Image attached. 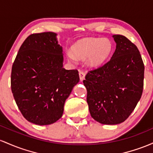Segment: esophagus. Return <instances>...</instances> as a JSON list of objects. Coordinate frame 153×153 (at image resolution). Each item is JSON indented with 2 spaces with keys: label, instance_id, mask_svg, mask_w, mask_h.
<instances>
[{
  "label": "esophagus",
  "instance_id": "34e87169",
  "mask_svg": "<svg viewBox=\"0 0 153 153\" xmlns=\"http://www.w3.org/2000/svg\"><path fill=\"white\" fill-rule=\"evenodd\" d=\"M79 79H80V81L82 82L84 80V79H85V73L83 71H79Z\"/></svg>",
  "mask_w": 153,
  "mask_h": 153
}]
</instances>
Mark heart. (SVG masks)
Masks as SVG:
<instances>
[{
    "label": "heart",
    "instance_id": "1",
    "mask_svg": "<svg viewBox=\"0 0 153 153\" xmlns=\"http://www.w3.org/2000/svg\"><path fill=\"white\" fill-rule=\"evenodd\" d=\"M71 52L66 56L69 62L76 63V58L85 59L91 68L101 66L111 57L114 52V44L108 38L85 37L77 40L71 45Z\"/></svg>",
    "mask_w": 153,
    "mask_h": 153
}]
</instances>
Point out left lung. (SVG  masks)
<instances>
[{"mask_svg":"<svg viewBox=\"0 0 153 153\" xmlns=\"http://www.w3.org/2000/svg\"><path fill=\"white\" fill-rule=\"evenodd\" d=\"M111 60L89 71L84 80L91 116L102 124L123 122L140 101L143 90L144 66L138 48L121 35Z\"/></svg>","mask_w":153,"mask_h":153,"instance_id":"left-lung-1","label":"left lung"}]
</instances>
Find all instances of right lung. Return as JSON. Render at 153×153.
Masks as SVG:
<instances>
[{
    "label": "right lung",
    "instance_id": "add662e5",
    "mask_svg": "<svg viewBox=\"0 0 153 153\" xmlns=\"http://www.w3.org/2000/svg\"><path fill=\"white\" fill-rule=\"evenodd\" d=\"M57 34H32L20 47L12 66L11 85L16 103L30 122L49 125L63 113L66 100L79 82L77 70L63 67Z\"/></svg>",
    "mask_w": 153,
    "mask_h": 153
}]
</instances>
